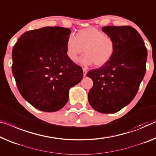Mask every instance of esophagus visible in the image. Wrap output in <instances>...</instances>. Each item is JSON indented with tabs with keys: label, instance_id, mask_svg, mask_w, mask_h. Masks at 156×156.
I'll return each instance as SVG.
<instances>
[{
	"label": "esophagus",
	"instance_id": "34e87169",
	"mask_svg": "<svg viewBox=\"0 0 156 156\" xmlns=\"http://www.w3.org/2000/svg\"><path fill=\"white\" fill-rule=\"evenodd\" d=\"M83 76H86V74H87V71L85 69H83Z\"/></svg>",
	"mask_w": 156,
	"mask_h": 156
}]
</instances>
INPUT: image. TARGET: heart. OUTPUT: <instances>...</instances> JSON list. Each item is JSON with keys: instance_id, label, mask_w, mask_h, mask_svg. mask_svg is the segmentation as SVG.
Segmentation results:
<instances>
[{"instance_id": "b5f03b06", "label": "heart", "mask_w": 156, "mask_h": 156, "mask_svg": "<svg viewBox=\"0 0 156 156\" xmlns=\"http://www.w3.org/2000/svg\"><path fill=\"white\" fill-rule=\"evenodd\" d=\"M66 55L72 62L78 61L84 51L85 55L80 60L83 64L97 67L106 64L112 59L115 51L113 39L94 27L80 29L76 37L70 35L66 42Z\"/></svg>"}]
</instances>
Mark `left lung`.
<instances>
[{"label": "left lung", "mask_w": 156, "mask_h": 156, "mask_svg": "<svg viewBox=\"0 0 156 156\" xmlns=\"http://www.w3.org/2000/svg\"><path fill=\"white\" fill-rule=\"evenodd\" d=\"M102 31L115 41L112 59L87 72L93 81L88 101L102 113L119 111L134 98L146 73L147 50L137 31L129 26H107Z\"/></svg>", "instance_id": "obj_1"}]
</instances>
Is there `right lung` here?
Returning <instances> with one entry per match:
<instances>
[{"label": "right lung", "instance_id": "right-lung-1", "mask_svg": "<svg viewBox=\"0 0 156 156\" xmlns=\"http://www.w3.org/2000/svg\"><path fill=\"white\" fill-rule=\"evenodd\" d=\"M71 30L47 27L25 32L14 45L12 71L22 96L38 110L55 112L69 100V89L83 79L80 66L66 55Z\"/></svg>", "mask_w": 156, "mask_h": 156}]
</instances>
